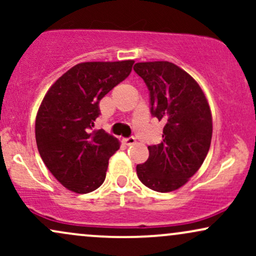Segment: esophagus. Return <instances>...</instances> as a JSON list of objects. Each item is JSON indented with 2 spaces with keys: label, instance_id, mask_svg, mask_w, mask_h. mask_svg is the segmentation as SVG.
<instances>
[{
  "label": "esophagus",
  "instance_id": "34e87169",
  "mask_svg": "<svg viewBox=\"0 0 256 256\" xmlns=\"http://www.w3.org/2000/svg\"><path fill=\"white\" fill-rule=\"evenodd\" d=\"M122 142H124V144H126V146H132V144H134V143H136V138L134 137H128V138H124V140H122Z\"/></svg>",
  "mask_w": 256,
  "mask_h": 256
}]
</instances>
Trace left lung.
Listing matches in <instances>:
<instances>
[{"label": "left lung", "instance_id": "1", "mask_svg": "<svg viewBox=\"0 0 256 256\" xmlns=\"http://www.w3.org/2000/svg\"><path fill=\"white\" fill-rule=\"evenodd\" d=\"M134 70L149 90L152 116L165 124L162 142L148 146L149 158L137 165V176L149 189L173 192L207 156L213 131L210 104L195 79L177 64L138 62Z\"/></svg>", "mask_w": 256, "mask_h": 256}]
</instances>
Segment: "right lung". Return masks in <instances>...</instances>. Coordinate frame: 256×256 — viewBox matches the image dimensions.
Listing matches in <instances>:
<instances>
[{
    "mask_svg": "<svg viewBox=\"0 0 256 256\" xmlns=\"http://www.w3.org/2000/svg\"><path fill=\"white\" fill-rule=\"evenodd\" d=\"M134 61L82 62L52 85L36 116V142L43 162L71 192L88 194L104 182L119 140L94 131L100 101L128 77Z\"/></svg>",
    "mask_w": 256,
    "mask_h": 256,
    "instance_id": "add662e5",
    "label": "right lung"
}]
</instances>
